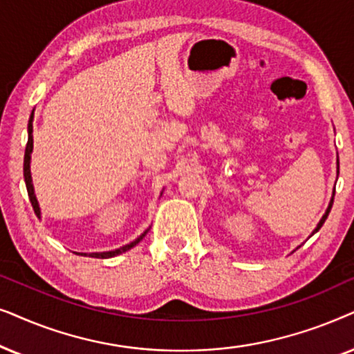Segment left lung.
Masks as SVG:
<instances>
[{"instance_id":"obj_1","label":"left lung","mask_w":354,"mask_h":354,"mask_svg":"<svg viewBox=\"0 0 354 354\" xmlns=\"http://www.w3.org/2000/svg\"><path fill=\"white\" fill-rule=\"evenodd\" d=\"M337 163H338V162H337ZM338 165H340V163H338ZM338 168H340V167H338ZM333 196H335V194H333ZM333 196H332V201H330V204H328V207H327V210H325V214H324V216H322V218H320V221H319V223H317V226H315V230H314V232H313V234H314V233H317V232H319V230H320V228H322L324 221H325V220H327V216H328V214H330V209H332V204H333Z\"/></svg>"}]
</instances>
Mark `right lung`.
Masks as SVG:
<instances>
[{
    "label": "right lung",
    "instance_id": "add662e5",
    "mask_svg": "<svg viewBox=\"0 0 354 354\" xmlns=\"http://www.w3.org/2000/svg\"><path fill=\"white\" fill-rule=\"evenodd\" d=\"M32 121H34V110H32V115L29 118V124H27V131H29V139H27V145H26V155H24V180H26V186H27V192H29V199H30V204L34 207V212L35 215L40 218V207H39V201H37L35 197V191H34V185H32V174H30V155H32V150H34V138H32V131H34V126H32ZM149 230H145V232L140 234L138 239H134L133 243L126 244V246H122L120 249H115V251H106V252H92L88 254L91 257H97V259H108V257H115L118 254H122L126 251H129L131 248H134L136 244L142 241V238L147 234ZM79 256H87L86 252H77Z\"/></svg>",
    "mask_w": 354,
    "mask_h": 354
}]
</instances>
